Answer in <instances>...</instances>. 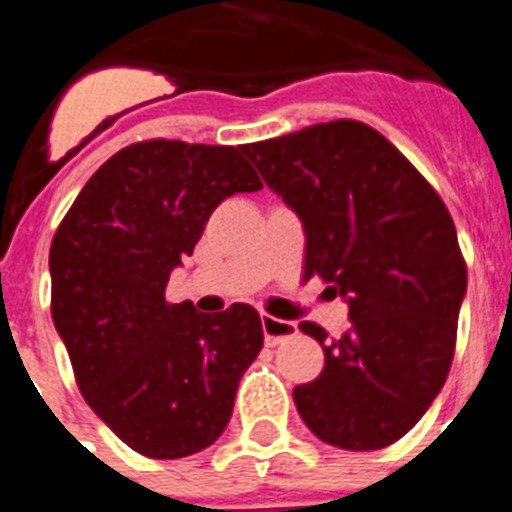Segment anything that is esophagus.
<instances>
[{
    "mask_svg": "<svg viewBox=\"0 0 512 512\" xmlns=\"http://www.w3.org/2000/svg\"><path fill=\"white\" fill-rule=\"evenodd\" d=\"M261 328H264V338L269 346H277V343L287 341V338H292L297 333L295 323L274 318V315H261Z\"/></svg>",
    "mask_w": 512,
    "mask_h": 512,
    "instance_id": "esophagus-1",
    "label": "esophagus"
}]
</instances>
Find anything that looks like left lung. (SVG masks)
Masks as SVG:
<instances>
[{
	"label": "left lung",
	"instance_id": "obj_1",
	"mask_svg": "<svg viewBox=\"0 0 512 512\" xmlns=\"http://www.w3.org/2000/svg\"><path fill=\"white\" fill-rule=\"evenodd\" d=\"M305 228V279L348 302L351 328L323 346L318 379L295 387L300 418L346 451L384 449L431 408L449 377L467 264L454 220L390 140L356 120L310 125L243 148Z\"/></svg>",
	"mask_w": 512,
	"mask_h": 512
}]
</instances>
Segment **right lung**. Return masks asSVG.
<instances>
[{
  "label": "right lung",
  "mask_w": 512,
  "mask_h": 512,
  "mask_svg": "<svg viewBox=\"0 0 512 512\" xmlns=\"http://www.w3.org/2000/svg\"><path fill=\"white\" fill-rule=\"evenodd\" d=\"M246 146L143 140L92 174L51 243V315L89 408L148 459L220 438L243 372L264 346L259 312L166 302L225 197L259 192Z\"/></svg>",
  "instance_id": "1"
}]
</instances>
